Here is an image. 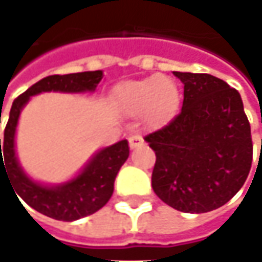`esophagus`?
<instances>
[{
  "mask_svg": "<svg viewBox=\"0 0 262 262\" xmlns=\"http://www.w3.org/2000/svg\"><path fill=\"white\" fill-rule=\"evenodd\" d=\"M142 142H144V139H142V136L141 135H132L130 138H129V145H130V148H138L139 145H142Z\"/></svg>",
  "mask_w": 262,
  "mask_h": 262,
  "instance_id": "esophagus-1",
  "label": "esophagus"
}]
</instances>
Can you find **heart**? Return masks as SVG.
I'll use <instances>...</instances> for the list:
<instances>
[{"instance_id": "obj_1", "label": "heart", "mask_w": 262, "mask_h": 262, "mask_svg": "<svg viewBox=\"0 0 262 262\" xmlns=\"http://www.w3.org/2000/svg\"><path fill=\"white\" fill-rule=\"evenodd\" d=\"M114 105L126 117L142 115L147 126L156 127L169 121L179 111V83L165 75L118 83L112 93Z\"/></svg>"}]
</instances>
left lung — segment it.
<instances>
[{"label": "left lung", "instance_id": "left-lung-1", "mask_svg": "<svg viewBox=\"0 0 262 262\" xmlns=\"http://www.w3.org/2000/svg\"><path fill=\"white\" fill-rule=\"evenodd\" d=\"M184 85L179 115L145 136L155 150V193L183 213L225 205L252 165L250 124L235 88L207 73L172 72Z\"/></svg>", "mask_w": 262, "mask_h": 262}]
</instances>
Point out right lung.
<instances>
[{"label": "right lung", "instance_id": "1", "mask_svg": "<svg viewBox=\"0 0 262 262\" xmlns=\"http://www.w3.org/2000/svg\"><path fill=\"white\" fill-rule=\"evenodd\" d=\"M102 78V70L46 76L30 86L13 102L4 130L3 151L0 139V179L1 171L6 172L16 193L31 208L48 217L73 222L100 210L112 196L115 177L129 157V142L127 139H123L109 147L100 148L91 156V159L73 179L60 184H45L31 179L24 171L16 155V129L20 112L33 96L49 91L72 94L93 93Z\"/></svg>", "mask_w": 262, "mask_h": 262}]
</instances>
